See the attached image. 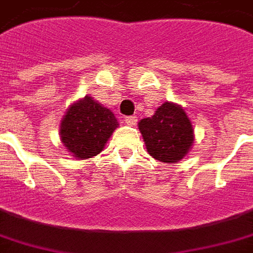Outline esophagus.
Here are the masks:
<instances>
[{
	"label": "esophagus",
	"mask_w": 253,
	"mask_h": 253,
	"mask_svg": "<svg viewBox=\"0 0 253 253\" xmlns=\"http://www.w3.org/2000/svg\"><path fill=\"white\" fill-rule=\"evenodd\" d=\"M135 122H137V116H126V118H125V123L128 125V126L135 125Z\"/></svg>",
	"instance_id": "34e87169"
}]
</instances>
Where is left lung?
Instances as JSON below:
<instances>
[{"mask_svg": "<svg viewBox=\"0 0 253 253\" xmlns=\"http://www.w3.org/2000/svg\"><path fill=\"white\" fill-rule=\"evenodd\" d=\"M138 128L148 153L162 163H176L192 149L193 125L179 104L166 101L151 118L141 119Z\"/></svg>", "mask_w": 253, "mask_h": 253, "instance_id": "1", "label": "left lung"}]
</instances>
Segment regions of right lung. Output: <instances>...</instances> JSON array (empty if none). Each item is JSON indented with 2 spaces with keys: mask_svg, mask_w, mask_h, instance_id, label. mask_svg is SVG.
Returning <instances> with one entry per match:
<instances>
[{
  "mask_svg": "<svg viewBox=\"0 0 253 253\" xmlns=\"http://www.w3.org/2000/svg\"><path fill=\"white\" fill-rule=\"evenodd\" d=\"M118 127L119 122L111 109L84 96L65 111L60 123V139L71 156L84 160L97 156Z\"/></svg>",
  "mask_w": 253,
  "mask_h": 253,
  "instance_id": "add662e5",
  "label": "right lung"
}]
</instances>
